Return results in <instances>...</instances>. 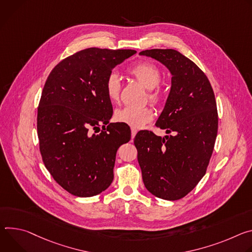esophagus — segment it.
<instances>
[{
	"label": "esophagus",
	"instance_id": "34e87169",
	"mask_svg": "<svg viewBox=\"0 0 252 252\" xmlns=\"http://www.w3.org/2000/svg\"><path fill=\"white\" fill-rule=\"evenodd\" d=\"M137 129L136 128H131V136H132V139L135 137V135L137 134Z\"/></svg>",
	"mask_w": 252,
	"mask_h": 252
}]
</instances>
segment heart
I'll use <instances>...</instances> for the list:
<instances>
[{"label":"heart","instance_id":"b5f03b06","mask_svg":"<svg viewBox=\"0 0 252 252\" xmlns=\"http://www.w3.org/2000/svg\"><path fill=\"white\" fill-rule=\"evenodd\" d=\"M129 73L139 83L148 89V100L155 106H160L164 101V91L159 85L161 82L160 69L150 62H140L132 66ZM105 92L112 103L120 99L121 80L116 72H111L105 80ZM115 119L134 128H141L153 119V111L149 106H125L115 112Z\"/></svg>","mask_w":252,"mask_h":252}]
</instances>
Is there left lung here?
Wrapping results in <instances>:
<instances>
[{
    "label": "left lung",
    "instance_id": "left-lung-1",
    "mask_svg": "<svg viewBox=\"0 0 252 252\" xmlns=\"http://www.w3.org/2000/svg\"><path fill=\"white\" fill-rule=\"evenodd\" d=\"M170 71L171 90L156 127L170 136L140 131L134 138L147 190L158 198H183L205 175L218 130L216 101L203 71L173 49L140 52Z\"/></svg>",
    "mask_w": 252,
    "mask_h": 252
}]
</instances>
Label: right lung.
Listing matches in <instances>:
<instances>
[{"label": "right lung", "instance_id": "right-lung-1", "mask_svg": "<svg viewBox=\"0 0 252 252\" xmlns=\"http://www.w3.org/2000/svg\"><path fill=\"white\" fill-rule=\"evenodd\" d=\"M134 54L88 48L62 60L47 78L37 116L40 152L55 181L75 196L91 197L110 186L116 152L131 139L125 126L109 123L113 108L105 80Z\"/></svg>", "mask_w": 252, "mask_h": 252}]
</instances>
